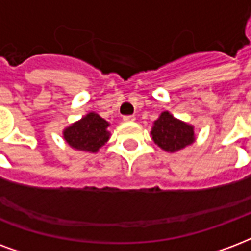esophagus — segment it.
<instances>
[{"label":"esophagus","mask_w":251,"mask_h":251,"mask_svg":"<svg viewBox=\"0 0 251 251\" xmlns=\"http://www.w3.org/2000/svg\"><path fill=\"white\" fill-rule=\"evenodd\" d=\"M124 121H125V122H134L135 117L134 116H125L124 117Z\"/></svg>","instance_id":"34e87169"}]
</instances>
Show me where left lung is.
Here are the masks:
<instances>
[{"instance_id":"1","label":"left lung","mask_w":251,"mask_h":251,"mask_svg":"<svg viewBox=\"0 0 251 251\" xmlns=\"http://www.w3.org/2000/svg\"><path fill=\"white\" fill-rule=\"evenodd\" d=\"M150 135L154 144L168 153H176L196 142L194 126L178 120L169 111H162L154 121Z\"/></svg>"}]
</instances>
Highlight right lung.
Listing matches in <instances>:
<instances>
[{
  "label": "right lung",
  "instance_id": "obj_1",
  "mask_svg": "<svg viewBox=\"0 0 251 251\" xmlns=\"http://www.w3.org/2000/svg\"><path fill=\"white\" fill-rule=\"evenodd\" d=\"M109 125L110 124L100 114L90 111L81 120L65 127L62 134L66 144L72 149L97 153L110 138V131L107 130Z\"/></svg>",
  "mask_w": 251,
  "mask_h": 251
}]
</instances>
